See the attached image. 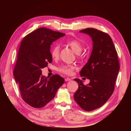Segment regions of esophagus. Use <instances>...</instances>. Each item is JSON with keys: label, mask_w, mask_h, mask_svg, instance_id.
<instances>
[{"label": "esophagus", "mask_w": 131, "mask_h": 131, "mask_svg": "<svg viewBox=\"0 0 131 131\" xmlns=\"http://www.w3.org/2000/svg\"><path fill=\"white\" fill-rule=\"evenodd\" d=\"M71 79L70 78H67L65 79V81H70Z\"/></svg>", "instance_id": "34e87169"}]
</instances>
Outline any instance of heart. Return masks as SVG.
Returning <instances> with one entry per match:
<instances>
[{"label":"heart","mask_w":131,"mask_h":131,"mask_svg":"<svg viewBox=\"0 0 131 131\" xmlns=\"http://www.w3.org/2000/svg\"><path fill=\"white\" fill-rule=\"evenodd\" d=\"M67 45L77 54L80 53L83 49L81 43L77 40L69 41L67 42ZM59 51H60V46L58 44L55 45L51 50V57L53 59H57L59 57ZM76 67L72 65H62L59 67L58 70L59 72L67 75H71L73 73V70Z\"/></svg>","instance_id":"heart-1"}]
</instances>
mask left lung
Here are the masks:
<instances>
[{"mask_svg":"<svg viewBox=\"0 0 131 131\" xmlns=\"http://www.w3.org/2000/svg\"><path fill=\"white\" fill-rule=\"evenodd\" d=\"M80 32L89 35L92 41L90 57L80 72L90 83L85 85L82 80L74 79L79 84L74 98L83 110L90 112L103 105L112 96L120 67L115 47L108 34L91 28Z\"/></svg>","mask_w":131,"mask_h":131,"instance_id":"obj_1","label":"left lung"}]
</instances>
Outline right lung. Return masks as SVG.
<instances>
[{
	"label": "right lung",
	"mask_w": 131,
	"mask_h": 131,
	"mask_svg": "<svg viewBox=\"0 0 131 131\" xmlns=\"http://www.w3.org/2000/svg\"><path fill=\"white\" fill-rule=\"evenodd\" d=\"M65 35L39 28L26 35L21 43L14 77L23 100L34 108L46 105L64 84V79L57 74L49 78L43 76L41 69L52 62L51 45Z\"/></svg>",
	"instance_id": "add662e5"
}]
</instances>
